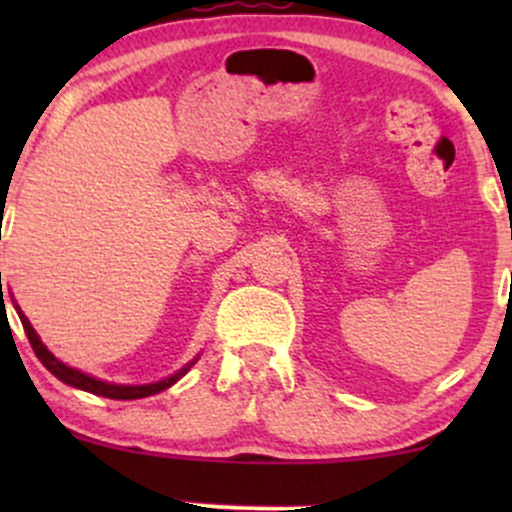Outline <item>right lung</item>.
<instances>
[{"label": "right lung", "mask_w": 512, "mask_h": 512, "mask_svg": "<svg viewBox=\"0 0 512 512\" xmlns=\"http://www.w3.org/2000/svg\"><path fill=\"white\" fill-rule=\"evenodd\" d=\"M0 284H2V272H0ZM16 313H19V317H21L23 330H26L28 342H31L35 356L40 358V363H43V366L48 368L57 380H62L64 385L79 387V390L91 392V395H98V397H108V399H142V397H151V395H156V392L168 390L170 385L178 383L182 375H185L187 370L195 366V361H197V358H195V361L187 363L185 368H180L178 373H173L166 380H158V383H149V385H115V383H105V380H98V378H93V375L81 373V370L67 366V363H62L60 358L52 356L50 351H48V346L40 342V337H38V334H35V330L31 327V322H28V317L21 313L19 305H16Z\"/></svg>", "instance_id": "right-lung-1"}]
</instances>
